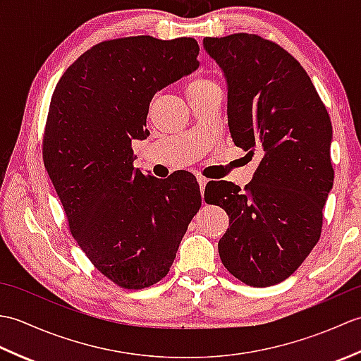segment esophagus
Instances as JSON below:
<instances>
[{
	"instance_id": "obj_1",
	"label": "esophagus",
	"mask_w": 361,
	"mask_h": 361,
	"mask_svg": "<svg viewBox=\"0 0 361 361\" xmlns=\"http://www.w3.org/2000/svg\"><path fill=\"white\" fill-rule=\"evenodd\" d=\"M197 181H198V185H200V189H202V192L204 190V188H206V185H208V178H204V176H197Z\"/></svg>"
}]
</instances>
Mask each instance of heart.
<instances>
[{
	"label": "heart",
	"instance_id": "b5f03b06",
	"mask_svg": "<svg viewBox=\"0 0 361 361\" xmlns=\"http://www.w3.org/2000/svg\"><path fill=\"white\" fill-rule=\"evenodd\" d=\"M185 91L189 99L203 93H211V91H219V85L216 83V80H212L209 78H194L186 83Z\"/></svg>",
	"mask_w": 361,
	"mask_h": 361
}]
</instances>
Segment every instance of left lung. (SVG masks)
<instances>
[{"label": "left lung", "mask_w": 361, "mask_h": 361, "mask_svg": "<svg viewBox=\"0 0 361 361\" xmlns=\"http://www.w3.org/2000/svg\"><path fill=\"white\" fill-rule=\"evenodd\" d=\"M203 44L225 73L234 144L250 157L262 153L243 190L211 183L220 198L211 204L229 217L219 255L234 278L270 287L293 274L321 237L335 175L331 118L301 63L278 43L239 32Z\"/></svg>", "instance_id": "8db88e82"}]
</instances>
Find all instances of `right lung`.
<instances>
[{"label": "right lung", "mask_w": 361, "mask_h": 361, "mask_svg": "<svg viewBox=\"0 0 361 361\" xmlns=\"http://www.w3.org/2000/svg\"><path fill=\"white\" fill-rule=\"evenodd\" d=\"M192 37H122L94 44L54 90L43 163L75 242L105 278L141 290L171 270L200 209V188L178 172L159 180L133 167L153 94L198 68Z\"/></svg>", "instance_id": "obj_1"}]
</instances>
